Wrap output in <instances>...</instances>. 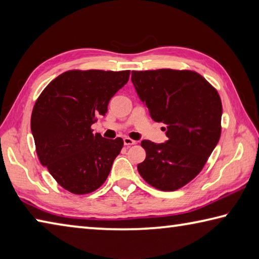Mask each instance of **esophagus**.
Instances as JSON below:
<instances>
[{
    "instance_id": "obj_1",
    "label": "esophagus",
    "mask_w": 259,
    "mask_h": 259,
    "mask_svg": "<svg viewBox=\"0 0 259 259\" xmlns=\"http://www.w3.org/2000/svg\"><path fill=\"white\" fill-rule=\"evenodd\" d=\"M123 142H124V145L125 146H131V145H135L136 143V140H134V139H131V138H129V137H125L124 139H123Z\"/></svg>"
}]
</instances>
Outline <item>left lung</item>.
<instances>
[{
	"label": "left lung",
	"instance_id": "1",
	"mask_svg": "<svg viewBox=\"0 0 259 259\" xmlns=\"http://www.w3.org/2000/svg\"><path fill=\"white\" fill-rule=\"evenodd\" d=\"M131 81L155 122L166 124L168 140H143L146 159L138 164L144 181L160 191H176L203 169L222 133L217 90L188 69L134 71Z\"/></svg>",
	"mask_w": 259,
	"mask_h": 259
}]
</instances>
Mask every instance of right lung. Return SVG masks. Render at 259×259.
I'll use <instances>...</instances> for the list:
<instances>
[{
    "label": "right lung",
    "mask_w": 259,
    "mask_h": 259,
    "mask_svg": "<svg viewBox=\"0 0 259 259\" xmlns=\"http://www.w3.org/2000/svg\"><path fill=\"white\" fill-rule=\"evenodd\" d=\"M130 71H67L38 96L30 129L41 164L73 194H88L106 181L122 138L106 139L91 125L105 116L111 98L129 80Z\"/></svg>",
    "instance_id": "add662e5"
}]
</instances>
